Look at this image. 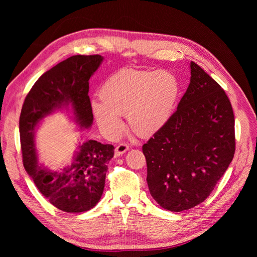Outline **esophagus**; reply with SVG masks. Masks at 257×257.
<instances>
[{
    "label": "esophagus",
    "instance_id": "1",
    "mask_svg": "<svg viewBox=\"0 0 257 257\" xmlns=\"http://www.w3.org/2000/svg\"><path fill=\"white\" fill-rule=\"evenodd\" d=\"M128 149H130V146L127 144L121 143L115 147V155H116V157H120V155H122L123 153H125Z\"/></svg>",
    "mask_w": 257,
    "mask_h": 257
}]
</instances>
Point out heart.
Returning <instances> with one entry per match:
<instances>
[{"mask_svg":"<svg viewBox=\"0 0 257 257\" xmlns=\"http://www.w3.org/2000/svg\"><path fill=\"white\" fill-rule=\"evenodd\" d=\"M100 102H92L93 115L105 133L116 137L123 130L121 114H126L135 134L148 137L164 128L174 114L179 82L167 71L121 69L100 85Z\"/></svg>","mask_w":257,"mask_h":257,"instance_id":"b5f03b06","label":"heart"}]
</instances>
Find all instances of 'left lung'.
Wrapping results in <instances>:
<instances>
[{
    "label": "left lung",
    "mask_w": 257,
    "mask_h": 257,
    "mask_svg": "<svg viewBox=\"0 0 257 257\" xmlns=\"http://www.w3.org/2000/svg\"><path fill=\"white\" fill-rule=\"evenodd\" d=\"M167 125L143 146L151 196L180 212L210 195L235 154V118L226 93L195 62Z\"/></svg>",
    "instance_id": "1"
}]
</instances>
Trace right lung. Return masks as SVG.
Listing matches in <instances>:
<instances>
[{
    "label": "right lung",
    "instance_id": "1",
    "mask_svg": "<svg viewBox=\"0 0 257 257\" xmlns=\"http://www.w3.org/2000/svg\"><path fill=\"white\" fill-rule=\"evenodd\" d=\"M104 58L73 56L50 68L34 83L23 103L20 120L22 161L28 175L54 207L68 213L88 211L102 197L107 164L113 157V146L96 141L80 144L73 162L60 170H51L38 163L34 142L35 130L44 118L57 109L71 111L81 128L93 123L89 79Z\"/></svg>",
    "mask_w": 257,
    "mask_h": 257
}]
</instances>
